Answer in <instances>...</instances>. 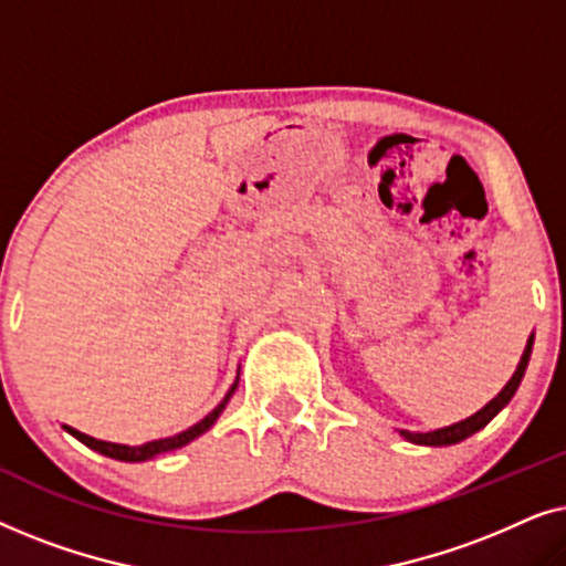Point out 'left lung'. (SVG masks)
<instances>
[{
    "mask_svg": "<svg viewBox=\"0 0 566 566\" xmlns=\"http://www.w3.org/2000/svg\"><path fill=\"white\" fill-rule=\"evenodd\" d=\"M531 350H533V335L528 337V345H525L523 358H521V363H517L513 378H510V381L505 384V389H502L497 397L490 401V405H484L482 409H479L476 415H471V417H467V420L453 422V424H448V428H440V430H430V432L399 430V436L409 440V443H417V446H453V443H461V440H467L469 436H474L476 430H482L484 424L490 422L492 417L497 415L510 399H513V394L517 391V386H521L523 376H525V368H528Z\"/></svg>",
    "mask_w": 566,
    "mask_h": 566,
    "instance_id": "8db88e82",
    "label": "left lung"
}]
</instances>
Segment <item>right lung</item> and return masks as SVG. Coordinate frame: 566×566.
Returning a JSON list of instances; mask_svg holds the SVG:
<instances>
[{"instance_id": "1", "label": "right lung", "mask_w": 566, "mask_h": 566, "mask_svg": "<svg viewBox=\"0 0 566 566\" xmlns=\"http://www.w3.org/2000/svg\"><path fill=\"white\" fill-rule=\"evenodd\" d=\"M234 391H237V381L231 384V389L227 391V397L221 399V405L216 407L211 415H206L203 420L192 424V428L182 430V432H177V436H172V438L151 440V443H144V446H120V443H107V440H97V438L84 436V432L74 430V428H69V424H64V430H66V432H72V436H74L76 440H82V443L87 446V448H92V451H97V453L107 455V459H115V461H130V463L149 461V459H154V455L167 453V451H175V448L188 446L190 440H196L198 436H203V432H206L208 428H211V424H213L216 420H219V415L223 412V409H227L229 399H231V394H234Z\"/></svg>"}]
</instances>
